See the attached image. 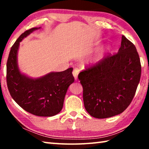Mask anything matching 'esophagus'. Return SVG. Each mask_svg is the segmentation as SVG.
<instances>
[{
    "instance_id": "obj_1",
    "label": "esophagus",
    "mask_w": 149,
    "mask_h": 149,
    "mask_svg": "<svg viewBox=\"0 0 149 149\" xmlns=\"http://www.w3.org/2000/svg\"><path fill=\"white\" fill-rule=\"evenodd\" d=\"M79 71L77 68H75L74 70V71H73L72 74H73V75H74L75 80L77 79V77H78V74H79Z\"/></svg>"
}]
</instances>
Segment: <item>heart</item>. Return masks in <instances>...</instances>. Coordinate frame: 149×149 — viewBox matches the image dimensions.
Masks as SVG:
<instances>
[{
	"label": "heart",
	"mask_w": 149,
	"mask_h": 149,
	"mask_svg": "<svg viewBox=\"0 0 149 149\" xmlns=\"http://www.w3.org/2000/svg\"><path fill=\"white\" fill-rule=\"evenodd\" d=\"M110 51V47L109 45H105V46L103 47L101 49V50H100V52L99 53V56H98V57L97 58V59L95 60V63L99 62L100 60H101L102 59L104 58L105 55Z\"/></svg>",
	"instance_id": "heart-1"
}]
</instances>
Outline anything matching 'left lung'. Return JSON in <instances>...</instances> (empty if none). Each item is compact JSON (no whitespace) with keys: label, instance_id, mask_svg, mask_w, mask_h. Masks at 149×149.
<instances>
[{"label":"left lung","instance_id":"1","mask_svg":"<svg viewBox=\"0 0 149 149\" xmlns=\"http://www.w3.org/2000/svg\"><path fill=\"white\" fill-rule=\"evenodd\" d=\"M141 74L137 49L125 36L116 54L80 72L85 109L102 119L122 113L134 97Z\"/></svg>","mask_w":149,"mask_h":149}]
</instances>
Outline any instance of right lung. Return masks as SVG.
I'll use <instances>...</instances> for the list:
<instances>
[{
	"label": "right lung",
	"mask_w": 149,
	"mask_h": 149,
	"mask_svg": "<svg viewBox=\"0 0 149 149\" xmlns=\"http://www.w3.org/2000/svg\"><path fill=\"white\" fill-rule=\"evenodd\" d=\"M33 27L22 33L12 47L6 64L7 85L12 99L19 107L38 116H53L62 110L68 89L74 82L72 68L63 72H52L33 78L19 68L17 54L19 43L35 30Z\"/></svg>",
	"instance_id": "1"
}]
</instances>
